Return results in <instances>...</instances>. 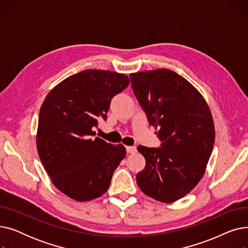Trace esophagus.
Instances as JSON below:
<instances>
[{
    "label": "esophagus",
    "instance_id": "esophagus-1",
    "mask_svg": "<svg viewBox=\"0 0 248 248\" xmlns=\"http://www.w3.org/2000/svg\"><path fill=\"white\" fill-rule=\"evenodd\" d=\"M125 149H126V152H127L128 154H134V153H136V152H137V148H136V147L127 146Z\"/></svg>",
    "mask_w": 248,
    "mask_h": 248
}]
</instances>
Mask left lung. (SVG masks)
Here are the masks:
<instances>
[{
  "label": "left lung",
  "instance_id": "1",
  "mask_svg": "<svg viewBox=\"0 0 248 248\" xmlns=\"http://www.w3.org/2000/svg\"><path fill=\"white\" fill-rule=\"evenodd\" d=\"M149 124L163 140L159 149L139 146L146 167L137 174L151 198L172 203L190 193L205 174L215 141V127L203 95L170 69L129 74Z\"/></svg>",
  "mask_w": 248,
  "mask_h": 248
}]
</instances>
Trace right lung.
<instances>
[{"label": "right lung", "mask_w": 248, "mask_h": 248, "mask_svg": "<svg viewBox=\"0 0 248 248\" xmlns=\"http://www.w3.org/2000/svg\"><path fill=\"white\" fill-rule=\"evenodd\" d=\"M125 74L87 69L50 90L39 113L36 145L53 185L69 198L100 197L125 157L124 145L93 139L97 120L107 119L111 98L128 85Z\"/></svg>", "instance_id": "right-lung-1"}]
</instances>
